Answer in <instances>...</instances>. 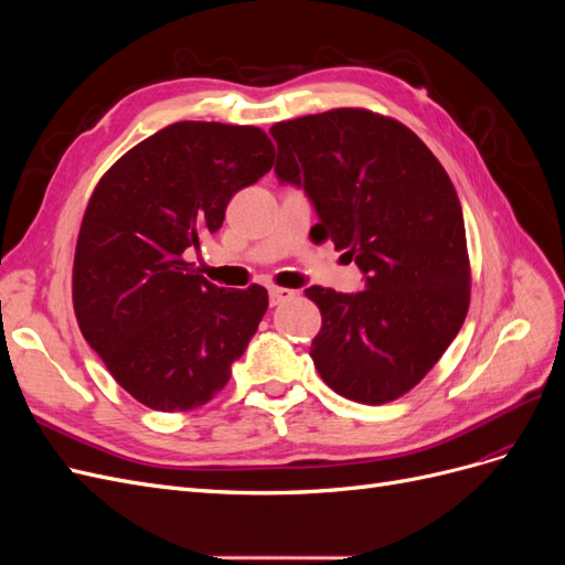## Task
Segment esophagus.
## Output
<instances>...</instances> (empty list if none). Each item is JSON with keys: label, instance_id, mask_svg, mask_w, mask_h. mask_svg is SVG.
<instances>
[{"label": "esophagus", "instance_id": "esophagus-1", "mask_svg": "<svg viewBox=\"0 0 565 565\" xmlns=\"http://www.w3.org/2000/svg\"><path fill=\"white\" fill-rule=\"evenodd\" d=\"M292 297H295L292 289H285V287H270V289H268V299H270V306H280L282 301L292 299Z\"/></svg>", "mask_w": 565, "mask_h": 565}]
</instances>
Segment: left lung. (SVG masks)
Wrapping results in <instances>:
<instances>
[{
	"label": "left lung",
	"instance_id": "left-lung-1",
	"mask_svg": "<svg viewBox=\"0 0 565 565\" xmlns=\"http://www.w3.org/2000/svg\"><path fill=\"white\" fill-rule=\"evenodd\" d=\"M280 183L303 188L316 243L347 249L363 292L313 285L322 328L311 358L322 382L365 405L417 386L469 311L465 216L434 152L396 119L337 108L270 127Z\"/></svg>",
	"mask_w": 565,
	"mask_h": 565
}]
</instances>
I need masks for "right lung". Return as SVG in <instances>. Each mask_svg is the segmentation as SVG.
<instances>
[{
  "instance_id": "add662e5",
  "label": "right lung",
  "mask_w": 565,
  "mask_h": 565,
  "mask_svg": "<svg viewBox=\"0 0 565 565\" xmlns=\"http://www.w3.org/2000/svg\"><path fill=\"white\" fill-rule=\"evenodd\" d=\"M259 127L177 122L125 152L89 198L73 303L87 344L150 409L185 413L231 380L268 309L262 285L226 289L185 256L224 224L231 198L273 167Z\"/></svg>"
}]
</instances>
